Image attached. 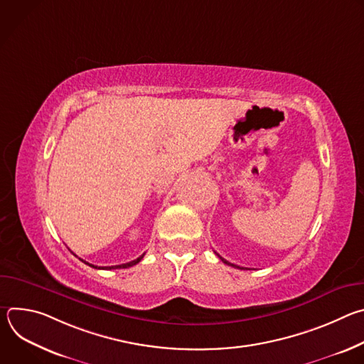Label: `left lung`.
Returning a JSON list of instances; mask_svg holds the SVG:
<instances>
[{"label": "left lung", "mask_w": 364, "mask_h": 364, "mask_svg": "<svg viewBox=\"0 0 364 364\" xmlns=\"http://www.w3.org/2000/svg\"><path fill=\"white\" fill-rule=\"evenodd\" d=\"M218 256H219V255H218ZM219 257H220V259H222V262H225V264H226V265H230V267H233V268H240V267H237V265H233V264H230V262H228V261H226V259H223V257H222V256H219ZM240 269H243V268H240Z\"/></svg>", "instance_id": "obj_1"}]
</instances>
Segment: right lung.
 <instances>
[{
    "label": "right lung",
    "instance_id": "add662e5",
    "mask_svg": "<svg viewBox=\"0 0 364 364\" xmlns=\"http://www.w3.org/2000/svg\"><path fill=\"white\" fill-rule=\"evenodd\" d=\"M144 257V255H141L139 257H136V259H134V261H131V262H127V264H121V265H115V267H96V265H92V264H87V262H85L83 259H80L82 262H85L86 265H89V267H92V268H95V269H125V268H129V267H134V265H136L141 259Z\"/></svg>",
    "mask_w": 364,
    "mask_h": 364
}]
</instances>
